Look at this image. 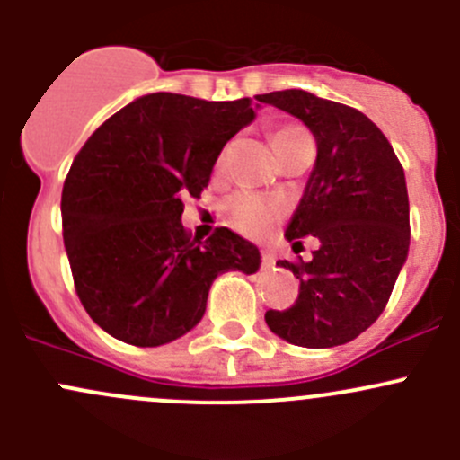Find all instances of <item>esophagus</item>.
Instances as JSON below:
<instances>
[{"label": "esophagus", "mask_w": 460, "mask_h": 460, "mask_svg": "<svg viewBox=\"0 0 460 460\" xmlns=\"http://www.w3.org/2000/svg\"><path fill=\"white\" fill-rule=\"evenodd\" d=\"M262 264H264V267H267V269L276 267V258H273L271 252H262Z\"/></svg>", "instance_id": "1"}]
</instances>
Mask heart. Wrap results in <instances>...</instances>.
I'll return each instance as SVG.
<instances>
[{"label":"heart","instance_id":"1","mask_svg":"<svg viewBox=\"0 0 460 460\" xmlns=\"http://www.w3.org/2000/svg\"><path fill=\"white\" fill-rule=\"evenodd\" d=\"M305 136H307V133H305L303 128L282 127L273 133V146H276V151H280L282 146L300 140V137ZM222 162H225V153L220 155L217 164H222ZM280 213L282 204L278 202L276 198L262 196V193L256 191H238L225 204V216L226 220H229V225L249 235L267 231L269 226L280 217Z\"/></svg>","mask_w":460,"mask_h":460}]
</instances>
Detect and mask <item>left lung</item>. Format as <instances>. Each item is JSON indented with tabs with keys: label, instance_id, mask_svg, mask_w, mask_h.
I'll use <instances>...</instances> for the list:
<instances>
[{
	"label": "left lung",
	"instance_id": "1",
	"mask_svg": "<svg viewBox=\"0 0 460 460\" xmlns=\"http://www.w3.org/2000/svg\"><path fill=\"white\" fill-rule=\"evenodd\" d=\"M298 118L318 155L285 229L289 243L314 235L309 262L278 260L300 278L298 300L264 314L282 341L309 349L345 345L372 327L410 252L405 171L378 127L351 106L289 88L256 95Z\"/></svg>",
	"mask_w": 460,
	"mask_h": 460
}]
</instances>
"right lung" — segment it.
Listing matches in <instances>:
<instances>
[{
  "instance_id": "1",
  "label": "right lung",
  "mask_w": 460,
  "mask_h": 460,
  "mask_svg": "<svg viewBox=\"0 0 460 460\" xmlns=\"http://www.w3.org/2000/svg\"><path fill=\"white\" fill-rule=\"evenodd\" d=\"M253 119L249 97L148 93L77 153L62 191L64 247L106 333L136 347L178 341L202 320L220 273L258 271V247L243 235L222 226L196 243L182 226V200L200 196L222 146Z\"/></svg>"
}]
</instances>
